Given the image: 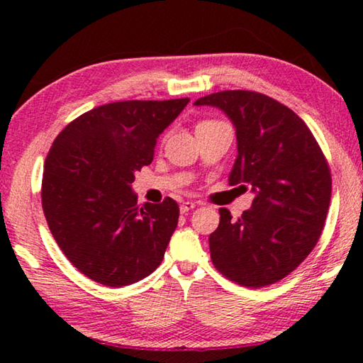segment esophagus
I'll use <instances>...</instances> for the list:
<instances>
[{"label": "esophagus", "mask_w": 363, "mask_h": 363, "mask_svg": "<svg viewBox=\"0 0 363 363\" xmlns=\"http://www.w3.org/2000/svg\"><path fill=\"white\" fill-rule=\"evenodd\" d=\"M196 205L194 203V201H184V203L181 205V213H189L190 210H194Z\"/></svg>", "instance_id": "esophagus-1"}]
</instances>
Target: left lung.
Here are the masks:
<instances>
[{
	"instance_id": "left-lung-1",
	"label": "left lung",
	"mask_w": 363,
	"mask_h": 363,
	"mask_svg": "<svg viewBox=\"0 0 363 363\" xmlns=\"http://www.w3.org/2000/svg\"><path fill=\"white\" fill-rule=\"evenodd\" d=\"M235 126L230 186L251 189L253 205L238 219L220 208L210 235L211 261L238 285L259 288L285 279L320 238L331 199V174L306 123L284 104L255 91L200 97Z\"/></svg>"
}]
</instances>
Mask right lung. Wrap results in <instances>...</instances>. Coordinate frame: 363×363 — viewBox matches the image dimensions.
I'll use <instances>...</instances> for the list:
<instances>
[{
  "label": "right lung",
  "mask_w": 363,
  "mask_h": 363,
  "mask_svg": "<svg viewBox=\"0 0 363 363\" xmlns=\"http://www.w3.org/2000/svg\"><path fill=\"white\" fill-rule=\"evenodd\" d=\"M189 101L106 104L69 123L49 149L41 184L49 230L67 259L97 284H136L162 262L179 206L169 196L139 206L131 184Z\"/></svg>",
  "instance_id": "right-lung-1"
}]
</instances>
